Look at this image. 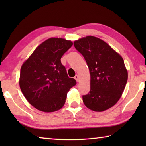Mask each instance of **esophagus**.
I'll return each mask as SVG.
<instances>
[{
	"instance_id": "34e87169",
	"label": "esophagus",
	"mask_w": 146,
	"mask_h": 146,
	"mask_svg": "<svg viewBox=\"0 0 146 146\" xmlns=\"http://www.w3.org/2000/svg\"><path fill=\"white\" fill-rule=\"evenodd\" d=\"M75 78L76 79V82H78L79 81H80V78H79V76H78V75H75Z\"/></svg>"
}]
</instances>
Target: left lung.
<instances>
[{"mask_svg":"<svg viewBox=\"0 0 146 146\" xmlns=\"http://www.w3.org/2000/svg\"><path fill=\"white\" fill-rule=\"evenodd\" d=\"M74 46L90 70L91 88L90 93L82 96L84 104L97 112L113 107L120 98L127 80L122 57L106 42L93 36L75 40Z\"/></svg>","mask_w":146,"mask_h":146,"instance_id":"obj_1","label":"left lung"}]
</instances>
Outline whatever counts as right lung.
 Returning a JSON list of instances; mask_svg holds the SVG:
<instances>
[{
    "mask_svg": "<svg viewBox=\"0 0 146 146\" xmlns=\"http://www.w3.org/2000/svg\"><path fill=\"white\" fill-rule=\"evenodd\" d=\"M73 45L71 40L49 38L40 44L23 64L20 88L29 103L45 113L63 107L76 80L68 76L60 59Z\"/></svg>",
    "mask_w": 146,
    "mask_h": 146,
    "instance_id": "right-lung-1",
    "label": "right lung"
}]
</instances>
